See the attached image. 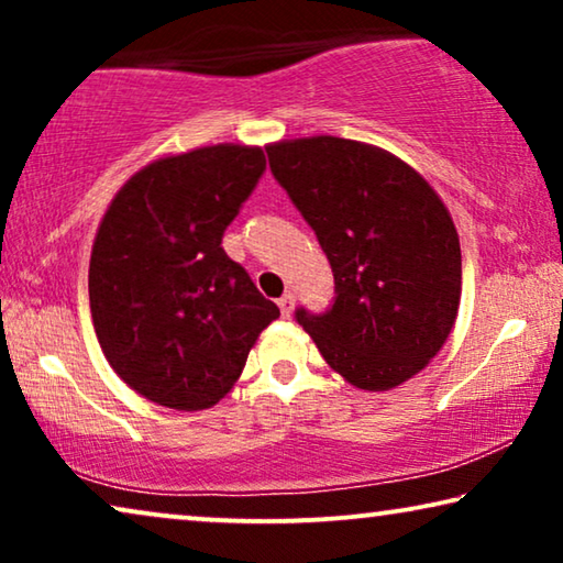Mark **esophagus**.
Instances as JSON below:
<instances>
[{"label":"esophagus","instance_id":"34e87169","mask_svg":"<svg viewBox=\"0 0 563 563\" xmlns=\"http://www.w3.org/2000/svg\"><path fill=\"white\" fill-rule=\"evenodd\" d=\"M276 305H279V310H282L284 318H289L291 310H295V297L284 295V297H279V302H276Z\"/></svg>","mask_w":563,"mask_h":563}]
</instances>
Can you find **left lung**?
I'll list each match as a JSON object with an SVG mask.
<instances>
[{"label":"left lung","mask_w":563,"mask_h":563,"mask_svg":"<svg viewBox=\"0 0 563 563\" xmlns=\"http://www.w3.org/2000/svg\"><path fill=\"white\" fill-rule=\"evenodd\" d=\"M266 153L335 279L333 307L297 310V322L353 387L412 379L459 314L461 245L443 199L395 153L361 141L297 137Z\"/></svg>","instance_id":"obj_1"}]
</instances>
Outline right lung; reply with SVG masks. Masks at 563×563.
Masks as SVG:
<instances>
[{
	"mask_svg": "<svg viewBox=\"0 0 563 563\" xmlns=\"http://www.w3.org/2000/svg\"><path fill=\"white\" fill-rule=\"evenodd\" d=\"M266 168L256 145H205L151 161L99 222L89 307L114 374L172 410L218 405L261 330L279 318L222 233Z\"/></svg>",
	"mask_w": 563,
	"mask_h": 563,
	"instance_id": "1",
	"label": "right lung"
}]
</instances>
